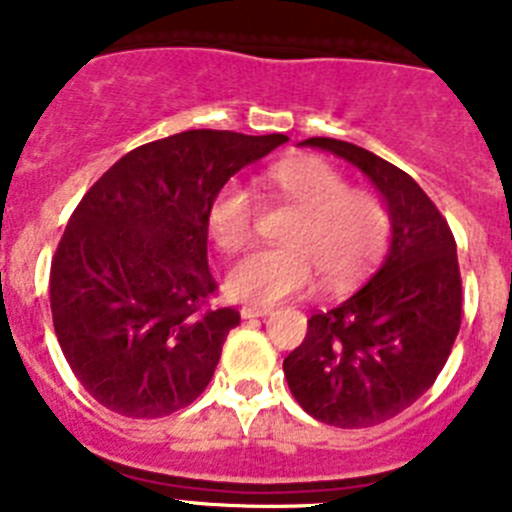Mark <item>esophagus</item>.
Segmentation results:
<instances>
[{"label":"esophagus","instance_id":"34e87169","mask_svg":"<svg viewBox=\"0 0 512 512\" xmlns=\"http://www.w3.org/2000/svg\"><path fill=\"white\" fill-rule=\"evenodd\" d=\"M241 315L246 320H253V318H264V315H269V307H256V305H243L241 307Z\"/></svg>","mask_w":512,"mask_h":512}]
</instances>
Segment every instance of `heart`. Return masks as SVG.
<instances>
[{"label": "heart", "instance_id": "1", "mask_svg": "<svg viewBox=\"0 0 512 512\" xmlns=\"http://www.w3.org/2000/svg\"><path fill=\"white\" fill-rule=\"evenodd\" d=\"M274 197L297 207L284 230L287 246L256 248L235 261L225 287L235 300L271 307L310 287L318 274L328 287L354 282L382 253L390 212L377 194L348 189V179L323 158L302 156L266 171ZM256 197L243 182H228L212 200L207 228L220 251H241L253 235Z\"/></svg>", "mask_w": 512, "mask_h": 512}]
</instances>
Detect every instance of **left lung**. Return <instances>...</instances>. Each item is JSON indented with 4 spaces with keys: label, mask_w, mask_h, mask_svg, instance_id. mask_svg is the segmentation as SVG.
Masks as SVG:
<instances>
[{
    "label": "left lung",
    "mask_w": 512,
    "mask_h": 512,
    "mask_svg": "<svg viewBox=\"0 0 512 512\" xmlns=\"http://www.w3.org/2000/svg\"><path fill=\"white\" fill-rule=\"evenodd\" d=\"M300 146L330 151L366 174L390 212V251L374 277L341 305L307 320L284 359L300 408L336 428H369L423 395L449 359L461 325L456 241L413 176L336 138Z\"/></svg>",
    "instance_id": "1"
}]
</instances>
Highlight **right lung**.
<instances>
[{"label": "right lung", "mask_w": 512, "mask_h": 512, "mask_svg": "<svg viewBox=\"0 0 512 512\" xmlns=\"http://www.w3.org/2000/svg\"><path fill=\"white\" fill-rule=\"evenodd\" d=\"M287 135L184 130L135 148L81 197L51 264L61 351L125 418H164L205 392L233 307L207 310V212L230 176Z\"/></svg>", "instance_id": "1"}]
</instances>
